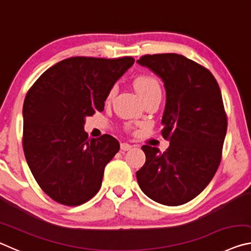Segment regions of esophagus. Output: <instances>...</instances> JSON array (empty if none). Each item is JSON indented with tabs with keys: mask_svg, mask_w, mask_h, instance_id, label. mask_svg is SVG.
<instances>
[{
	"mask_svg": "<svg viewBox=\"0 0 251 251\" xmlns=\"http://www.w3.org/2000/svg\"><path fill=\"white\" fill-rule=\"evenodd\" d=\"M131 148H133V146L129 145V144H127V143H122L121 144V150L123 151H127L131 150Z\"/></svg>",
	"mask_w": 251,
	"mask_h": 251,
	"instance_id": "obj_1",
	"label": "esophagus"
}]
</instances>
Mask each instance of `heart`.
I'll return each mask as SVG.
<instances>
[{
    "mask_svg": "<svg viewBox=\"0 0 251 251\" xmlns=\"http://www.w3.org/2000/svg\"><path fill=\"white\" fill-rule=\"evenodd\" d=\"M135 87L137 92L139 93V95L143 97V100L147 99V97L154 96V95H161V86L159 80L157 79L154 76L151 75H143L139 76L135 79ZM116 86L114 85L109 88V91L107 93V100H112L114 95L116 94Z\"/></svg>",
    "mask_w": 251,
    "mask_h": 251,
    "instance_id": "1",
    "label": "heart"
}]
</instances>
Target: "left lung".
<instances>
[{"mask_svg":"<svg viewBox=\"0 0 251 251\" xmlns=\"http://www.w3.org/2000/svg\"><path fill=\"white\" fill-rule=\"evenodd\" d=\"M138 64L163 79L166 106L161 135L166 151L144 145L138 185L156 202L178 206L198 196L217 172L227 115L217 80L206 67L179 54L144 55Z\"/></svg>","mask_w":251,"mask_h":251,"instance_id":"left-lung-1","label":"left lung"}]
</instances>
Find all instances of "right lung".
I'll return each instance as SVG.
<instances>
[{
  "label": "right lung",
  "instance_id": "add662e5",
  "mask_svg": "<svg viewBox=\"0 0 251 251\" xmlns=\"http://www.w3.org/2000/svg\"><path fill=\"white\" fill-rule=\"evenodd\" d=\"M134 62L131 56L70 57L45 71L28 90L24 155L37 184L56 202L78 206L100 190L120 143L110 135L88 138L85 117L104 110L109 88Z\"/></svg>",
  "mask_w": 251,
  "mask_h": 251
}]
</instances>
